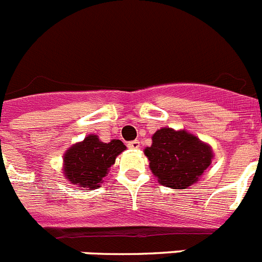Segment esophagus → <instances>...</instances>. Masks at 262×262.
I'll return each instance as SVG.
<instances>
[{
	"label": "esophagus",
	"mask_w": 262,
	"mask_h": 262,
	"mask_svg": "<svg viewBox=\"0 0 262 262\" xmlns=\"http://www.w3.org/2000/svg\"><path fill=\"white\" fill-rule=\"evenodd\" d=\"M127 145H128V148H133V149H136V148L140 147V142H139V140H133V142H129Z\"/></svg>",
	"instance_id": "34e87169"
}]
</instances>
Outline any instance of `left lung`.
Returning a JSON list of instances; mask_svg holds the SVG:
<instances>
[{"instance_id": "obj_1", "label": "left lung", "mask_w": 262, "mask_h": 262, "mask_svg": "<svg viewBox=\"0 0 262 262\" xmlns=\"http://www.w3.org/2000/svg\"><path fill=\"white\" fill-rule=\"evenodd\" d=\"M144 154L155 177L172 189H186L195 184L214 156L211 147L193 134L169 127L157 129Z\"/></svg>"}]
</instances>
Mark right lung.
<instances>
[{
  "instance_id": "1",
  "label": "right lung",
  "mask_w": 262,
  "mask_h": 262,
  "mask_svg": "<svg viewBox=\"0 0 262 262\" xmlns=\"http://www.w3.org/2000/svg\"><path fill=\"white\" fill-rule=\"evenodd\" d=\"M124 149L126 145L117 139L103 143L97 135L86 136L64 155V176L78 187L97 189L118 155Z\"/></svg>"
}]
</instances>
